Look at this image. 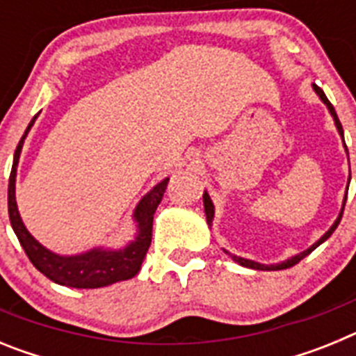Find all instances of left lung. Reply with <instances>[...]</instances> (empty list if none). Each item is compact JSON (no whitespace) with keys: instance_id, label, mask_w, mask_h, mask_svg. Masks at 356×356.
Instances as JSON below:
<instances>
[{"instance_id":"obj_1","label":"left lung","mask_w":356,"mask_h":356,"mask_svg":"<svg viewBox=\"0 0 356 356\" xmlns=\"http://www.w3.org/2000/svg\"><path fill=\"white\" fill-rule=\"evenodd\" d=\"M314 89H316V92L319 94V97L321 99H323V102L326 103V106H328L330 108V114L333 115V119H335V124H337V128H339V134L342 135V137H344V131H342V124H341V121H339V118H337V112H335V108H333V105L332 103H330V99L328 97L325 96V92H323V89H321V87H317L316 83H314ZM346 151H348V146H346ZM203 203H205V213H207V222H212V219H213V205H212V201H210V197H209V194H203ZM344 205H346V201H344ZM342 213H344V207H342V212H341V216H339V219L335 222H333V226L332 228L328 229V232H326L325 235H323V237L319 238V241L316 242V244H314L312 248H308L307 251H303V253H300V254H296V257H292L291 260H287V262H284V264H278V266H262V264H257V262H251V260H246V259H238V257H234L235 259V262H238L241 264V266H244V267H251V269H259V271H275V269H287V267H292V266H296V264L298 262H301V260L305 259V257H307V254H310L312 253L314 250H316L317 246H319V244H323V242L326 241V238L330 237V235L333 234V232H335V228H337L339 226V222H341V219H342Z\"/></svg>"}]
</instances>
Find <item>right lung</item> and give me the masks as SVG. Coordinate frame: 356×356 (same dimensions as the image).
<instances>
[{"label": "right lung", "instance_id": "add662e5", "mask_svg": "<svg viewBox=\"0 0 356 356\" xmlns=\"http://www.w3.org/2000/svg\"><path fill=\"white\" fill-rule=\"evenodd\" d=\"M35 119H31L26 131L19 140L14 153L10 178H8V217L10 225L17 235L23 250L26 251L28 259L33 266L48 276L55 284L65 285L74 289H97L110 284H118L124 280L134 278L140 271V264L146 257L151 244V232H153V213L162 201L163 193L168 188L169 178L160 181L151 193L140 200L139 207L135 210V219L139 222V237L134 244L121 251H90V253L78 254V257H58L46 248H42L35 238L28 234L21 217H19L17 205H15V168L19 162V153L23 147L24 137L31 128Z\"/></svg>", "mask_w": 356, "mask_h": 356}]
</instances>
